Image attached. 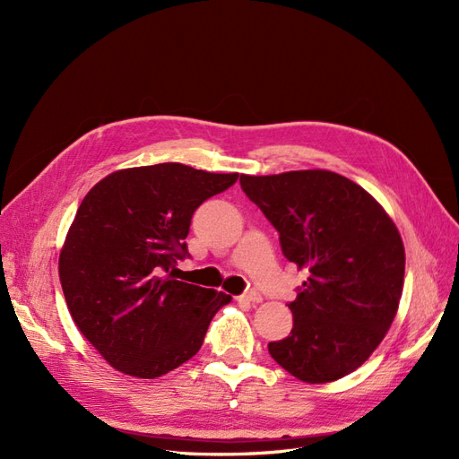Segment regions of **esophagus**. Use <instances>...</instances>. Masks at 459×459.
Instances as JSON below:
<instances>
[{"mask_svg": "<svg viewBox=\"0 0 459 459\" xmlns=\"http://www.w3.org/2000/svg\"><path fill=\"white\" fill-rule=\"evenodd\" d=\"M239 302H260L262 297L258 290H247V293H243L241 297H238Z\"/></svg>", "mask_w": 459, "mask_h": 459, "instance_id": "esophagus-1", "label": "esophagus"}]
</instances>
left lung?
<instances>
[{
	"mask_svg": "<svg viewBox=\"0 0 459 459\" xmlns=\"http://www.w3.org/2000/svg\"><path fill=\"white\" fill-rule=\"evenodd\" d=\"M280 233L281 251L308 280L289 302L293 329L268 344L297 379L329 383L352 373L391 327L404 285V243L366 189L329 170L239 178Z\"/></svg>",
	"mask_w": 459,
	"mask_h": 459,
	"instance_id": "1",
	"label": "left lung"
}]
</instances>
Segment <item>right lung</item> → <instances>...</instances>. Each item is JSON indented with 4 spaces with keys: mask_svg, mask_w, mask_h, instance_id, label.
Instances as JSON below:
<instances>
[{
    "mask_svg": "<svg viewBox=\"0 0 459 459\" xmlns=\"http://www.w3.org/2000/svg\"><path fill=\"white\" fill-rule=\"evenodd\" d=\"M238 182L164 162L108 174L78 206L59 256L66 307L115 369L155 379L195 356L231 300L179 281L193 212Z\"/></svg>",
    "mask_w": 459,
    "mask_h": 459,
    "instance_id": "right-lung-1",
    "label": "right lung"
}]
</instances>
